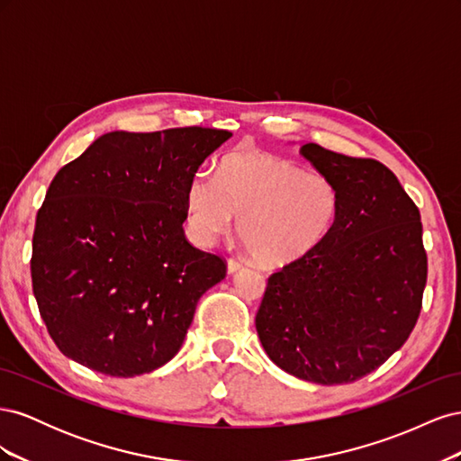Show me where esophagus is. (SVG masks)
<instances>
[{
  "label": "esophagus",
  "mask_w": 461,
  "mask_h": 461,
  "mask_svg": "<svg viewBox=\"0 0 461 461\" xmlns=\"http://www.w3.org/2000/svg\"><path fill=\"white\" fill-rule=\"evenodd\" d=\"M242 267H244V261L236 259V258H230V259H229V263H227V269H229V273H236V271H240Z\"/></svg>",
  "instance_id": "1"
}]
</instances>
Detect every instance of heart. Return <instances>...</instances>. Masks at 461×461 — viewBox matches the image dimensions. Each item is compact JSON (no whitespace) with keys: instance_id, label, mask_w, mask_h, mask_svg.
<instances>
[{"instance_id":"1","label":"heart","mask_w":461,"mask_h":461,"mask_svg":"<svg viewBox=\"0 0 461 461\" xmlns=\"http://www.w3.org/2000/svg\"><path fill=\"white\" fill-rule=\"evenodd\" d=\"M340 207V188L330 176L258 151L230 153L215 178L194 175L186 192L194 239L213 242L230 232L240 215L242 240L265 265L312 254L337 227Z\"/></svg>"}]
</instances>
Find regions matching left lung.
I'll return each mask as SVG.
<instances>
[{"label": "left lung", "mask_w": 461, "mask_h": 461, "mask_svg": "<svg viewBox=\"0 0 461 461\" xmlns=\"http://www.w3.org/2000/svg\"><path fill=\"white\" fill-rule=\"evenodd\" d=\"M340 188L337 227L312 254L267 278L261 346L298 379L346 384L403 346L421 313L427 252L420 209L386 165L303 144Z\"/></svg>", "instance_id": "1"}]
</instances>
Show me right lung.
Here are the masks:
<instances>
[{
  "label": "right lung",
  "mask_w": 461,
  "mask_h": 461,
  "mask_svg": "<svg viewBox=\"0 0 461 461\" xmlns=\"http://www.w3.org/2000/svg\"><path fill=\"white\" fill-rule=\"evenodd\" d=\"M221 129L109 132L61 167L38 209L32 292L50 337L109 376L151 373L185 342L227 261L185 236L186 192Z\"/></svg>",
  "instance_id": "add662e5"
}]
</instances>
